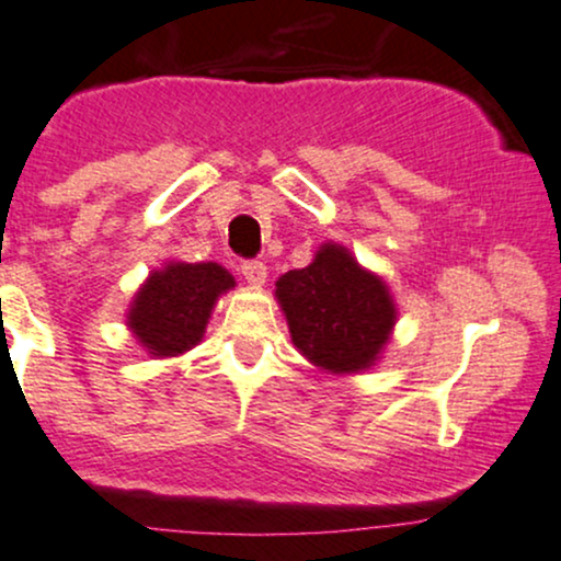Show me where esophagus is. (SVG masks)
Segmentation results:
<instances>
[{
	"label": "esophagus",
	"mask_w": 561,
	"mask_h": 561,
	"mask_svg": "<svg viewBox=\"0 0 561 561\" xmlns=\"http://www.w3.org/2000/svg\"><path fill=\"white\" fill-rule=\"evenodd\" d=\"M242 276L248 279L250 287H263L266 285V266H263L261 261H244L242 263Z\"/></svg>",
	"instance_id": "34e87169"
}]
</instances>
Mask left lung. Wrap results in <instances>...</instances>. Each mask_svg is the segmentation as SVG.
Returning <instances> with one entry per match:
<instances>
[{
	"mask_svg": "<svg viewBox=\"0 0 561 561\" xmlns=\"http://www.w3.org/2000/svg\"><path fill=\"white\" fill-rule=\"evenodd\" d=\"M274 298L293 345L327 375H362L377 366L398 321L388 282L340 242L319 244L306 268L282 274Z\"/></svg>",
	"mask_w": 561,
	"mask_h": 561,
	"instance_id": "left-lung-1",
	"label": "left lung"
}]
</instances>
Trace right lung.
I'll use <instances>...</instances> for the list:
<instances>
[{"label": "right lung", "mask_w": 561, "mask_h": 561, "mask_svg": "<svg viewBox=\"0 0 561 561\" xmlns=\"http://www.w3.org/2000/svg\"><path fill=\"white\" fill-rule=\"evenodd\" d=\"M234 285V276L214 261H165L128 302V332L152 358L182 356L199 345L218 298Z\"/></svg>", "instance_id": "obj_1"}]
</instances>
